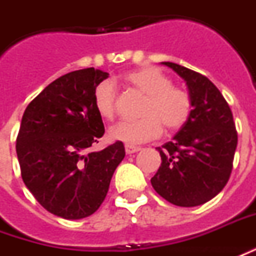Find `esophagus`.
<instances>
[{
    "instance_id": "1",
    "label": "esophagus",
    "mask_w": 256,
    "mask_h": 256,
    "mask_svg": "<svg viewBox=\"0 0 256 256\" xmlns=\"http://www.w3.org/2000/svg\"><path fill=\"white\" fill-rule=\"evenodd\" d=\"M124 150H126V154H134V152H138V151H141L140 146H124Z\"/></svg>"
}]
</instances>
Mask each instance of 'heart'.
Masks as SVG:
<instances>
[{"instance_id":"1","label":"heart","mask_w":256,"mask_h":256,"mask_svg":"<svg viewBox=\"0 0 256 256\" xmlns=\"http://www.w3.org/2000/svg\"><path fill=\"white\" fill-rule=\"evenodd\" d=\"M122 82L144 96L140 120L119 122L110 128V140L136 146L160 136L162 126L174 132L187 123L192 110L190 92L172 86L170 78L155 66H141L124 73ZM94 106L104 119L114 118L116 110V88L112 82H101L94 90Z\"/></svg>"}]
</instances>
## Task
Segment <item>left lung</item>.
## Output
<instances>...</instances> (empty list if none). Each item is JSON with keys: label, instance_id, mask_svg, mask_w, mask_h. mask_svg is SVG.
<instances>
[{"label": "left lung", "instance_id": "obj_1", "mask_svg": "<svg viewBox=\"0 0 256 256\" xmlns=\"http://www.w3.org/2000/svg\"><path fill=\"white\" fill-rule=\"evenodd\" d=\"M162 65L186 82L192 110L173 140L158 146L162 164L151 184L173 205H202L223 190L233 169L237 148L233 114L208 78L173 62Z\"/></svg>", "mask_w": 256, "mask_h": 256}]
</instances>
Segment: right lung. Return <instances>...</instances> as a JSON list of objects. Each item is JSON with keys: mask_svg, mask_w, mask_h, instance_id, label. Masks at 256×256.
Returning a JSON list of instances; mask_svg holds the SVG:
<instances>
[{"mask_svg": "<svg viewBox=\"0 0 256 256\" xmlns=\"http://www.w3.org/2000/svg\"><path fill=\"white\" fill-rule=\"evenodd\" d=\"M108 76L94 68L66 73L23 114L16 138L23 182L48 212L64 219H83L101 206L126 154L120 141L88 152L105 133L94 90Z\"/></svg>", "mask_w": 256, "mask_h": 256, "instance_id": "right-lung-1", "label": "right lung"}]
</instances>
